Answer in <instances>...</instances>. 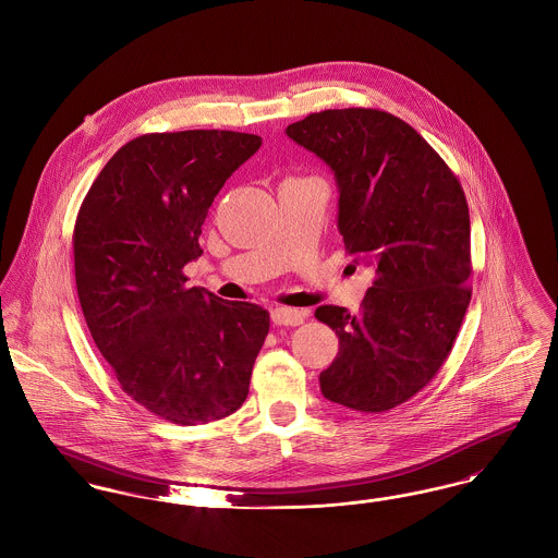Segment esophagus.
I'll return each mask as SVG.
<instances>
[{
    "label": "esophagus",
    "instance_id": "1",
    "mask_svg": "<svg viewBox=\"0 0 558 558\" xmlns=\"http://www.w3.org/2000/svg\"><path fill=\"white\" fill-rule=\"evenodd\" d=\"M304 319H306V311H300V308L278 306L271 311V322L276 326H300L304 324Z\"/></svg>",
    "mask_w": 558,
    "mask_h": 558
}]
</instances>
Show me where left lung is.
<instances>
[{
    "mask_svg": "<svg viewBox=\"0 0 558 558\" xmlns=\"http://www.w3.org/2000/svg\"><path fill=\"white\" fill-rule=\"evenodd\" d=\"M287 134L335 171L345 252L374 269L359 313L315 311L339 337L322 393L385 413L437 376L461 330L472 300L465 193L428 141L385 110H322Z\"/></svg>",
    "mask_w": 558,
    "mask_h": 558,
    "instance_id": "left-lung-1",
    "label": "left lung"
}]
</instances>
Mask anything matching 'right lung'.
Wrapping results in <instances>:
<instances>
[{"instance_id":"obj_1","label":"right lung","mask_w":558,"mask_h":558,"mask_svg":"<svg viewBox=\"0 0 558 558\" xmlns=\"http://www.w3.org/2000/svg\"><path fill=\"white\" fill-rule=\"evenodd\" d=\"M263 138L230 130L154 132L125 143L90 184L73 228L80 306L121 389L149 413L195 426L247 398L269 313L186 287L223 182Z\"/></svg>"}]
</instances>
